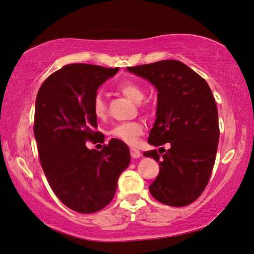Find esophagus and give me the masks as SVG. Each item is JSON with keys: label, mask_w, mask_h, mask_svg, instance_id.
<instances>
[{"label": "esophagus", "mask_w": 254, "mask_h": 254, "mask_svg": "<svg viewBox=\"0 0 254 254\" xmlns=\"http://www.w3.org/2000/svg\"><path fill=\"white\" fill-rule=\"evenodd\" d=\"M130 154H131V156L133 157V158L140 157V151L138 149H135V148H131L130 149Z\"/></svg>", "instance_id": "esophagus-1"}]
</instances>
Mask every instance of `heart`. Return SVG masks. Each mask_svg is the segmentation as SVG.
Here are the masks:
<instances>
[{
  "label": "heart",
  "mask_w": 254,
  "mask_h": 254,
  "mask_svg": "<svg viewBox=\"0 0 254 254\" xmlns=\"http://www.w3.org/2000/svg\"><path fill=\"white\" fill-rule=\"evenodd\" d=\"M120 92H122L124 96L128 99L134 101V103H140L145 98V91L142 86L139 85L138 83L132 81L122 82L117 86ZM92 112L98 119H104L107 113V107L104 98L100 94H97L93 99L92 104ZM143 133V126L140 122H127L116 124L109 131V135L112 138L121 140L122 142H126L127 145H134L139 135Z\"/></svg>",
  "instance_id": "b5f03b06"
}]
</instances>
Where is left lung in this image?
Wrapping results in <instances>:
<instances>
[{"label": "left lung", "mask_w": 254, "mask_h": 254, "mask_svg": "<svg viewBox=\"0 0 254 254\" xmlns=\"http://www.w3.org/2000/svg\"><path fill=\"white\" fill-rule=\"evenodd\" d=\"M127 70L157 89L156 121L148 142L156 147L170 143L162 156L156 149L143 153L160 163L150 194L166 205H189L207 186L218 149V108L210 86L179 60H161Z\"/></svg>", "instance_id": "1"}]
</instances>
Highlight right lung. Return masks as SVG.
<instances>
[{
	"label": "right lung",
	"instance_id": "obj_1",
	"mask_svg": "<svg viewBox=\"0 0 254 254\" xmlns=\"http://www.w3.org/2000/svg\"><path fill=\"white\" fill-rule=\"evenodd\" d=\"M117 70L70 64L52 73L37 92L34 135L41 166L57 197L78 213H94L111 203L131 160L121 140L111 139L100 151L85 145L104 142L92 104L99 86Z\"/></svg>",
	"mask_w": 254,
	"mask_h": 254
}]
</instances>
